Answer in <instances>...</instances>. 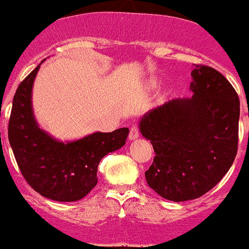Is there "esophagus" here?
<instances>
[{
    "instance_id": "esophagus-1",
    "label": "esophagus",
    "mask_w": 249,
    "mask_h": 249,
    "mask_svg": "<svg viewBox=\"0 0 249 249\" xmlns=\"http://www.w3.org/2000/svg\"><path fill=\"white\" fill-rule=\"evenodd\" d=\"M140 136V132H139V129H137L136 126H132L131 130H130V134H129V140L130 141H134V140H136L137 137Z\"/></svg>"
}]
</instances>
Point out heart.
I'll list each match as a JSON object with an SVG mask.
<instances>
[{
  "instance_id": "1",
  "label": "heart",
  "mask_w": 249,
  "mask_h": 249,
  "mask_svg": "<svg viewBox=\"0 0 249 249\" xmlns=\"http://www.w3.org/2000/svg\"><path fill=\"white\" fill-rule=\"evenodd\" d=\"M154 84H156L154 81H151V85H154Z\"/></svg>"
}]
</instances>
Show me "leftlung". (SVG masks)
I'll use <instances>...</instances> for the list:
<instances>
[{
    "instance_id": "8db88e82",
    "label": "left lung",
    "mask_w": 249,
    "mask_h": 249,
    "mask_svg": "<svg viewBox=\"0 0 249 249\" xmlns=\"http://www.w3.org/2000/svg\"><path fill=\"white\" fill-rule=\"evenodd\" d=\"M191 98H176L147 112L140 132L156 157L144 173L148 186L163 198H198L224 178L235 160L240 100L215 69L195 64Z\"/></svg>"
}]
</instances>
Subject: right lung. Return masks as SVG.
I'll list each match as a JSON object with an SVG mask.
<instances>
[{
	"mask_svg": "<svg viewBox=\"0 0 249 249\" xmlns=\"http://www.w3.org/2000/svg\"><path fill=\"white\" fill-rule=\"evenodd\" d=\"M41 64L17 89L8 125L9 143L24 178L36 192L52 201L75 202L97 185L101 159L124 146L129 129L93 132L73 141L51 136L41 129L33 109V86Z\"/></svg>",
	"mask_w": 249,
	"mask_h": 249,
	"instance_id": "obj_1",
	"label": "right lung"
}]
</instances>
